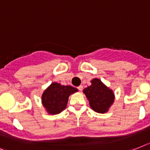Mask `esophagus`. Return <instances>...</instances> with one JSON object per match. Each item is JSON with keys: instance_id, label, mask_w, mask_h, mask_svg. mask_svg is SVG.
I'll use <instances>...</instances> for the list:
<instances>
[{"instance_id": "obj_1", "label": "esophagus", "mask_w": 150, "mask_h": 150, "mask_svg": "<svg viewBox=\"0 0 150 150\" xmlns=\"http://www.w3.org/2000/svg\"><path fill=\"white\" fill-rule=\"evenodd\" d=\"M77 88L79 89V91H82V89H83V86H82V85H79V86Z\"/></svg>"}]
</instances>
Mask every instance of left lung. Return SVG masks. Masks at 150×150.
Returning <instances> with one entry per match:
<instances>
[{
	"label": "left lung",
	"mask_w": 150,
	"mask_h": 150,
	"mask_svg": "<svg viewBox=\"0 0 150 150\" xmlns=\"http://www.w3.org/2000/svg\"><path fill=\"white\" fill-rule=\"evenodd\" d=\"M91 108L98 113H105L113 104L114 93L98 79L91 81V85L84 89Z\"/></svg>",
	"instance_id": "obj_1"
}]
</instances>
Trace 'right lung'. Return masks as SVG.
I'll list each match as a JSON object with an SVG mask.
<instances>
[{
    "label": "right lung",
    "mask_w": 150,
    "mask_h": 150,
    "mask_svg": "<svg viewBox=\"0 0 150 150\" xmlns=\"http://www.w3.org/2000/svg\"><path fill=\"white\" fill-rule=\"evenodd\" d=\"M77 91V88L71 86L61 85L56 82L52 83L42 94V104L50 114H59L66 108L69 95Z\"/></svg>",
    "instance_id": "obj_1"
}]
</instances>
